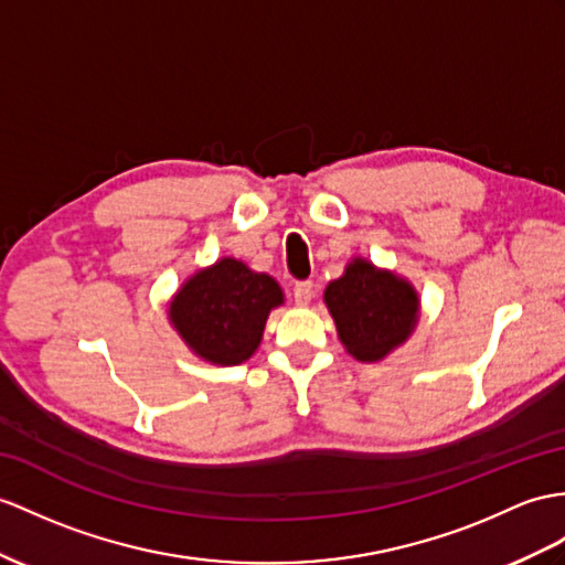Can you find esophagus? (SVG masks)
Instances as JSON below:
<instances>
[{"instance_id":"obj_1","label":"esophagus","mask_w":565,"mask_h":565,"mask_svg":"<svg viewBox=\"0 0 565 565\" xmlns=\"http://www.w3.org/2000/svg\"><path fill=\"white\" fill-rule=\"evenodd\" d=\"M313 299V285L311 282H297L295 285V301L299 307L309 305V301Z\"/></svg>"}]
</instances>
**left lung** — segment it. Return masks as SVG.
Wrapping results in <instances>:
<instances>
[{"label": "left lung", "instance_id": "1", "mask_svg": "<svg viewBox=\"0 0 565 565\" xmlns=\"http://www.w3.org/2000/svg\"><path fill=\"white\" fill-rule=\"evenodd\" d=\"M323 305L333 316L342 348L364 364L386 360L403 348L422 311L415 285L364 256L350 258L345 273L326 285Z\"/></svg>", "mask_w": 565, "mask_h": 565}]
</instances>
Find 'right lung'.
Listing matches in <instances>:
<instances>
[{"mask_svg":"<svg viewBox=\"0 0 565 565\" xmlns=\"http://www.w3.org/2000/svg\"><path fill=\"white\" fill-rule=\"evenodd\" d=\"M282 305L278 280L223 256L189 275L170 299L168 319L199 360L235 366L258 350L270 311Z\"/></svg>","mask_w":565,"mask_h":565,"instance_id":"add662e5","label":"right lung"}]
</instances>
